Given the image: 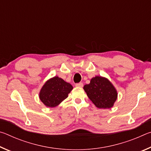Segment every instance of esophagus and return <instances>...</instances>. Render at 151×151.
Returning <instances> with one entry per match:
<instances>
[{
  "label": "esophagus",
  "instance_id": "esophagus-1",
  "mask_svg": "<svg viewBox=\"0 0 151 151\" xmlns=\"http://www.w3.org/2000/svg\"><path fill=\"white\" fill-rule=\"evenodd\" d=\"M75 86H76V87H83V83H76Z\"/></svg>",
  "mask_w": 151,
  "mask_h": 151
}]
</instances>
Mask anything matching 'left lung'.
Wrapping results in <instances>:
<instances>
[{
  "mask_svg": "<svg viewBox=\"0 0 151 151\" xmlns=\"http://www.w3.org/2000/svg\"><path fill=\"white\" fill-rule=\"evenodd\" d=\"M83 88L97 108H111L117 99L116 88L108 79L103 76L93 77L90 83L85 85Z\"/></svg>",
  "mask_w": 151,
  "mask_h": 151,
  "instance_id": "obj_1",
  "label": "left lung"
}]
</instances>
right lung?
Wrapping results in <instances>:
<instances>
[{"label":"right lung","instance_id":"1","mask_svg":"<svg viewBox=\"0 0 151 151\" xmlns=\"http://www.w3.org/2000/svg\"><path fill=\"white\" fill-rule=\"evenodd\" d=\"M73 86L58 76L50 78L41 88L39 98L47 107H55L68 97Z\"/></svg>","mask_w":151,"mask_h":151}]
</instances>
